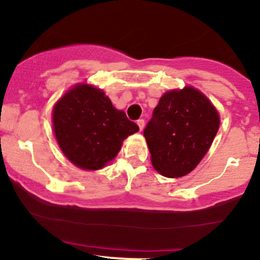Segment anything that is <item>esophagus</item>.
Instances as JSON below:
<instances>
[{
  "label": "esophagus",
  "mask_w": 260,
  "mask_h": 260,
  "mask_svg": "<svg viewBox=\"0 0 260 260\" xmlns=\"http://www.w3.org/2000/svg\"><path fill=\"white\" fill-rule=\"evenodd\" d=\"M137 124L139 126V129L143 131V129H144V126H145V121L144 120H138V121H137Z\"/></svg>",
  "instance_id": "esophagus-1"
}]
</instances>
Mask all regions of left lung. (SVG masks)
I'll list each match as a JSON object with an SVG mask.
<instances>
[{
  "mask_svg": "<svg viewBox=\"0 0 260 260\" xmlns=\"http://www.w3.org/2000/svg\"><path fill=\"white\" fill-rule=\"evenodd\" d=\"M219 126V112L198 89L165 92L144 129L154 169L170 178L188 175L207 154Z\"/></svg>",
  "mask_w": 260,
  "mask_h": 260,
  "instance_id": "1",
  "label": "left lung"
}]
</instances>
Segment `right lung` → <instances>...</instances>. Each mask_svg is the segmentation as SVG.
I'll return each mask as SVG.
<instances>
[{"label": "right lung", "instance_id": "add662e5", "mask_svg": "<svg viewBox=\"0 0 260 260\" xmlns=\"http://www.w3.org/2000/svg\"><path fill=\"white\" fill-rule=\"evenodd\" d=\"M53 132L62 153L77 168L94 171L115 159L122 142L139 127L115 109L101 89L77 84L52 110Z\"/></svg>", "mask_w": 260, "mask_h": 260}]
</instances>
